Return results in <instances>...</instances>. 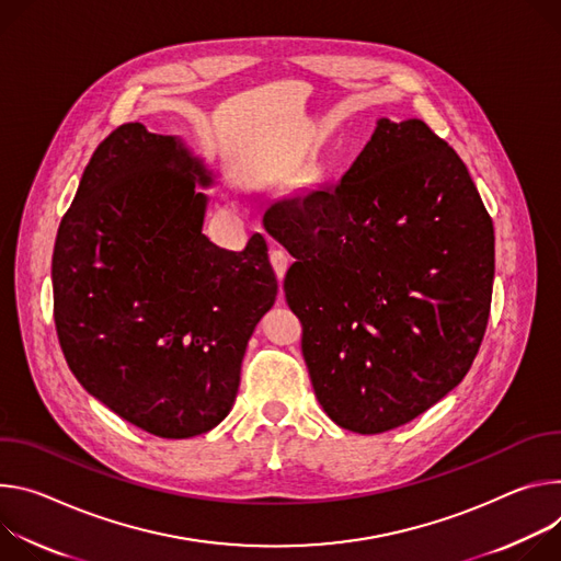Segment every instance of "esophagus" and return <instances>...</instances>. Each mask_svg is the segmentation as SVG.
Masks as SVG:
<instances>
[{"mask_svg":"<svg viewBox=\"0 0 561 561\" xmlns=\"http://www.w3.org/2000/svg\"><path fill=\"white\" fill-rule=\"evenodd\" d=\"M270 261H272V267H274V272H276L278 280H283L285 270H287V265H289V254L285 252V249L274 247L272 252H270ZM280 298H283V291H280Z\"/></svg>","mask_w":561,"mask_h":561,"instance_id":"34e87169","label":"esophagus"}]
</instances>
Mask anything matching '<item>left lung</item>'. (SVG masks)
I'll return each instance as SVG.
<instances>
[{
	"label": "left lung",
	"instance_id": "1",
	"mask_svg": "<svg viewBox=\"0 0 561 561\" xmlns=\"http://www.w3.org/2000/svg\"><path fill=\"white\" fill-rule=\"evenodd\" d=\"M263 225L296 259L285 298L339 427L394 430L463 381L488 325L494 231L425 122L379 117L336 182L276 201Z\"/></svg>",
	"mask_w": 561,
	"mask_h": 561
}]
</instances>
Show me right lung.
Here are the masks:
<instances>
[{
    "mask_svg": "<svg viewBox=\"0 0 561 561\" xmlns=\"http://www.w3.org/2000/svg\"><path fill=\"white\" fill-rule=\"evenodd\" d=\"M216 184L180 136L117 127L87 164L53 249L61 352L82 388L162 439L233 408L244 350L278 280L263 233L242 252L203 227Z\"/></svg>",
    "mask_w": 561,
    "mask_h": 561,
    "instance_id": "right-lung-1",
    "label": "right lung"
}]
</instances>
